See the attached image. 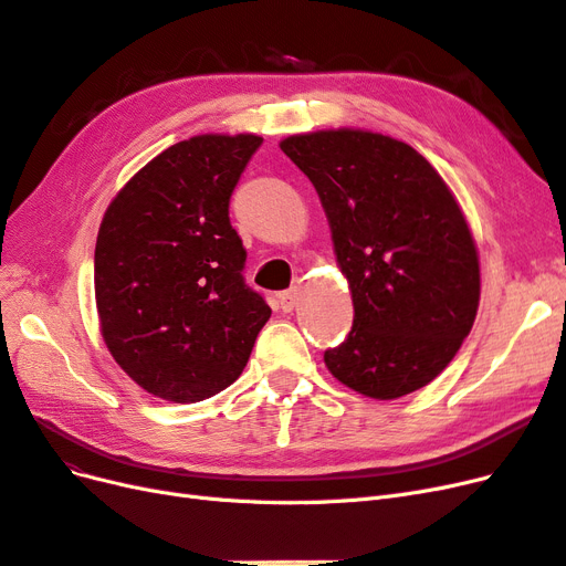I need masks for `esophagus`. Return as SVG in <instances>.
I'll return each mask as SVG.
<instances>
[{"instance_id":"obj_1","label":"esophagus","mask_w":566,"mask_h":566,"mask_svg":"<svg viewBox=\"0 0 566 566\" xmlns=\"http://www.w3.org/2000/svg\"><path fill=\"white\" fill-rule=\"evenodd\" d=\"M298 298H301L298 286H291V289L282 291V294H280V305H282L284 313H291V310L298 305Z\"/></svg>"}]
</instances>
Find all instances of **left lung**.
<instances>
[{
	"label": "left lung",
	"mask_w": 566,
	"mask_h": 566,
	"mask_svg": "<svg viewBox=\"0 0 566 566\" xmlns=\"http://www.w3.org/2000/svg\"><path fill=\"white\" fill-rule=\"evenodd\" d=\"M280 148L315 186L353 291V329L324 353L326 367L374 399L428 386L480 305L478 249L442 176L371 132L301 134Z\"/></svg>",
	"instance_id": "1"
}]
</instances>
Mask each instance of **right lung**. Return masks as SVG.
<instances>
[{
  "label": "right lung",
  "mask_w": 566,
  "mask_h": 566,
  "mask_svg": "<svg viewBox=\"0 0 566 566\" xmlns=\"http://www.w3.org/2000/svg\"><path fill=\"white\" fill-rule=\"evenodd\" d=\"M263 138L195 136L157 155L107 207L94 282L107 350L143 390L202 402L240 378L270 319L244 282L230 197Z\"/></svg>",
  "instance_id": "obj_1"
}]
</instances>
